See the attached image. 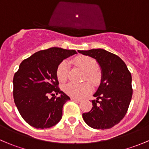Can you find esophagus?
<instances>
[{"label": "esophagus", "instance_id": "1", "mask_svg": "<svg viewBox=\"0 0 149 149\" xmlns=\"http://www.w3.org/2000/svg\"><path fill=\"white\" fill-rule=\"evenodd\" d=\"M72 100H74V101L78 102H81L82 101V99H79V98H74V97H72L71 98Z\"/></svg>", "mask_w": 149, "mask_h": 149}]
</instances>
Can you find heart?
Here are the masks:
<instances>
[{"label": "heart", "instance_id": "heart-1", "mask_svg": "<svg viewBox=\"0 0 149 149\" xmlns=\"http://www.w3.org/2000/svg\"><path fill=\"white\" fill-rule=\"evenodd\" d=\"M71 62L85 71L86 79L93 84H97L100 81L101 74L97 69V63L94 58L86 55H79L73 58ZM68 75V65L65 61H63L57 68V79L60 82L63 83L67 80ZM63 89L66 94L76 98L84 97L88 94L91 90V86L88 81L80 84L69 83L64 86Z\"/></svg>", "mask_w": 149, "mask_h": 149}]
</instances>
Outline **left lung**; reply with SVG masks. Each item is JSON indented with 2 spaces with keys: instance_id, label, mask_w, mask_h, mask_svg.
<instances>
[{
  "instance_id": "1",
  "label": "left lung",
  "mask_w": 149,
  "mask_h": 149,
  "mask_svg": "<svg viewBox=\"0 0 149 149\" xmlns=\"http://www.w3.org/2000/svg\"><path fill=\"white\" fill-rule=\"evenodd\" d=\"M94 58L101 67V84L91 101V110L83 113L85 123L94 129H109L118 124L128 109L133 95L131 73L120 57L103 49L79 50Z\"/></svg>"
}]
</instances>
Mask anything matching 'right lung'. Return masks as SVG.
<instances>
[{"label":"right lung","mask_w":149,"mask_h":149,"mask_svg":"<svg viewBox=\"0 0 149 149\" xmlns=\"http://www.w3.org/2000/svg\"><path fill=\"white\" fill-rule=\"evenodd\" d=\"M76 53L73 49L51 47L21 63L13 76V95L21 116L29 125L49 128L61 120L63 107L70 97L60 90L56 70L64 59ZM58 93L61 96H54Z\"/></svg>","instance_id":"add662e5"}]
</instances>
